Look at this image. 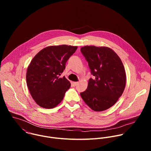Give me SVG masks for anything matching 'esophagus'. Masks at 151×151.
<instances>
[{
  "instance_id": "34e87169",
  "label": "esophagus",
  "mask_w": 151,
  "mask_h": 151,
  "mask_svg": "<svg viewBox=\"0 0 151 151\" xmlns=\"http://www.w3.org/2000/svg\"><path fill=\"white\" fill-rule=\"evenodd\" d=\"M78 83V82H72V85L73 86H76Z\"/></svg>"
}]
</instances>
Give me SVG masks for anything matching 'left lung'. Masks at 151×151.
<instances>
[{
  "label": "left lung",
  "instance_id": "obj_1",
  "mask_svg": "<svg viewBox=\"0 0 151 151\" xmlns=\"http://www.w3.org/2000/svg\"><path fill=\"white\" fill-rule=\"evenodd\" d=\"M81 51L94 76L81 96L92 110L105 111L116 103L124 91L127 78L123 63L109 47L85 46Z\"/></svg>",
  "mask_w": 151,
  "mask_h": 151
}]
</instances>
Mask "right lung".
Masks as SVG:
<instances>
[{"mask_svg":"<svg viewBox=\"0 0 151 151\" xmlns=\"http://www.w3.org/2000/svg\"><path fill=\"white\" fill-rule=\"evenodd\" d=\"M78 47L67 45L49 46L40 50L27 68L26 82L35 101L42 107L52 109L63 99L70 82L60 78L66 63Z\"/></svg>","mask_w":151,"mask_h":151,"instance_id":"right-lung-1","label":"right lung"}]
</instances>
